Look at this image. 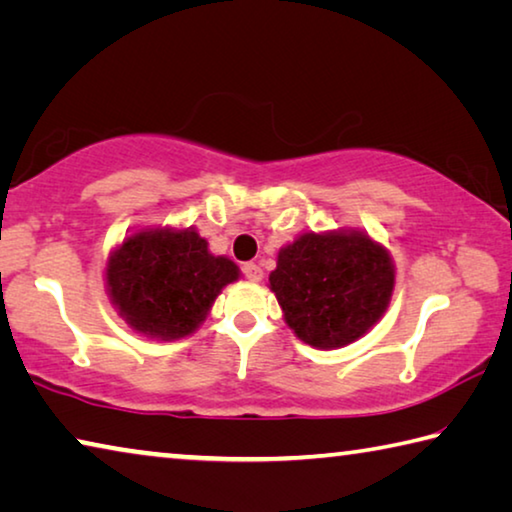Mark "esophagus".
I'll return each instance as SVG.
<instances>
[{
	"label": "esophagus",
	"instance_id": "obj_1",
	"mask_svg": "<svg viewBox=\"0 0 512 512\" xmlns=\"http://www.w3.org/2000/svg\"><path fill=\"white\" fill-rule=\"evenodd\" d=\"M241 273H244V277H246L248 282H259V280H262V268H259L257 264H253V262L244 264V268H241Z\"/></svg>",
	"mask_w": 512,
	"mask_h": 512
}]
</instances>
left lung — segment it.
<instances>
[{
    "mask_svg": "<svg viewBox=\"0 0 512 512\" xmlns=\"http://www.w3.org/2000/svg\"><path fill=\"white\" fill-rule=\"evenodd\" d=\"M268 284L298 339L334 350L361 339L384 316L395 266L363 232H305L280 250Z\"/></svg>",
    "mask_w": 512,
    "mask_h": 512,
    "instance_id": "8db88e82",
    "label": "left lung"
}]
</instances>
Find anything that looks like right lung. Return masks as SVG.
I'll return each mask as SVG.
<instances>
[{
  "mask_svg": "<svg viewBox=\"0 0 512 512\" xmlns=\"http://www.w3.org/2000/svg\"><path fill=\"white\" fill-rule=\"evenodd\" d=\"M239 268L214 257L192 228H151L126 237L108 259L112 305L135 332L173 341L196 332Z\"/></svg>",
  "mask_w": 512,
  "mask_h": 512,
  "instance_id": "right-lung-1",
  "label": "right lung"
}]
</instances>
